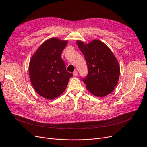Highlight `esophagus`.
<instances>
[{
    "label": "esophagus",
    "instance_id": "esophagus-1",
    "mask_svg": "<svg viewBox=\"0 0 147 147\" xmlns=\"http://www.w3.org/2000/svg\"><path fill=\"white\" fill-rule=\"evenodd\" d=\"M73 75H74V76H75V77H76V76H77V75H78V72H77V71H76V70H75V71H74V73H73Z\"/></svg>",
    "mask_w": 147,
    "mask_h": 147
}]
</instances>
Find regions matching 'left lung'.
<instances>
[{
    "label": "left lung",
    "instance_id": "1",
    "mask_svg": "<svg viewBox=\"0 0 147 147\" xmlns=\"http://www.w3.org/2000/svg\"><path fill=\"white\" fill-rule=\"evenodd\" d=\"M76 43L88 65V75L83 78L88 91L100 97L110 94L117 86L120 74L119 63L112 51L99 40L89 43L80 40Z\"/></svg>",
    "mask_w": 147,
    "mask_h": 147
}]
</instances>
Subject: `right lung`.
<instances>
[{"mask_svg": "<svg viewBox=\"0 0 147 147\" xmlns=\"http://www.w3.org/2000/svg\"><path fill=\"white\" fill-rule=\"evenodd\" d=\"M67 40L53 37L44 42L31 57L29 64V78L37 94L47 99L61 95L73 75L66 70L62 51Z\"/></svg>", "mask_w": 147, "mask_h": 147, "instance_id": "add662e5", "label": "right lung"}]
</instances>
